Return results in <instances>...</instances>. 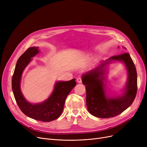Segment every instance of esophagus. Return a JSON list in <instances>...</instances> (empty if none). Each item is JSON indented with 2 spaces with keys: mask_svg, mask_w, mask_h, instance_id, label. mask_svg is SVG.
<instances>
[{
  "mask_svg": "<svg viewBox=\"0 0 147 147\" xmlns=\"http://www.w3.org/2000/svg\"><path fill=\"white\" fill-rule=\"evenodd\" d=\"M77 82H78V83H81L82 82V79H81V78H78V79H77Z\"/></svg>",
  "mask_w": 147,
  "mask_h": 147,
  "instance_id": "obj_1",
  "label": "esophagus"
}]
</instances>
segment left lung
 <instances>
[{"label":"left lung","mask_w":147,"mask_h":147,"mask_svg":"<svg viewBox=\"0 0 147 147\" xmlns=\"http://www.w3.org/2000/svg\"><path fill=\"white\" fill-rule=\"evenodd\" d=\"M123 48L126 49L124 46ZM115 61L124 64L128 73L126 85L120 96L108 93L104 82L106 78L107 65ZM82 79L86 85L88 110L92 115L99 118H110L121 114L132 104L136 95V69L128 53L102 61L98 67L83 74Z\"/></svg>","instance_id":"left-lung-1"}]
</instances>
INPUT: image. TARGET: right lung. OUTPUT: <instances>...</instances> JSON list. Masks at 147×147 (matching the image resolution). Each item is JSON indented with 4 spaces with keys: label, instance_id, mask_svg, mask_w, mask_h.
Wrapping results in <instances>:
<instances>
[{
    "label": "right lung",
    "instance_id": "add662e5",
    "mask_svg": "<svg viewBox=\"0 0 147 147\" xmlns=\"http://www.w3.org/2000/svg\"><path fill=\"white\" fill-rule=\"evenodd\" d=\"M40 52L38 47L28 48L19 58L12 79V88L16 102L21 111L28 117L44 122L58 119L63 113L65 99L76 85V79L69 81H58L53 92L44 101L33 104L28 102L21 90V82L23 71L33 60L32 58Z\"/></svg>",
    "mask_w": 147,
    "mask_h": 147
}]
</instances>
